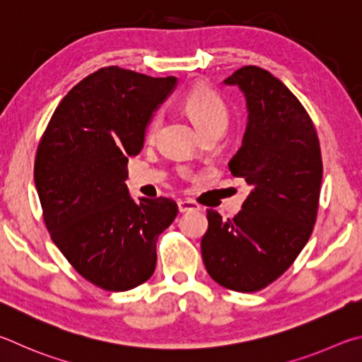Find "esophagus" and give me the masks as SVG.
<instances>
[{
	"label": "esophagus",
	"instance_id": "1",
	"mask_svg": "<svg viewBox=\"0 0 362 362\" xmlns=\"http://www.w3.org/2000/svg\"><path fill=\"white\" fill-rule=\"evenodd\" d=\"M177 208H180V213H191L200 210V206L192 200H180L177 202Z\"/></svg>",
	"mask_w": 362,
	"mask_h": 362
}]
</instances>
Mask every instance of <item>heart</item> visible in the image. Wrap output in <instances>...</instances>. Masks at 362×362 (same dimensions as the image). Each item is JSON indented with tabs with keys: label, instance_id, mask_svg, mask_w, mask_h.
<instances>
[{
	"label": "heart",
	"instance_id": "1",
	"mask_svg": "<svg viewBox=\"0 0 362 362\" xmlns=\"http://www.w3.org/2000/svg\"><path fill=\"white\" fill-rule=\"evenodd\" d=\"M182 107L194 125L197 127L202 135L210 132H224L229 112L224 100L211 88L197 86L191 88L182 100ZM162 112L157 111L151 116L148 127H146V136L154 138L162 125Z\"/></svg>",
	"mask_w": 362,
	"mask_h": 362
}]
</instances>
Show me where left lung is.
<instances>
[{
    "label": "left lung",
    "instance_id": "left-lung-1",
    "mask_svg": "<svg viewBox=\"0 0 362 362\" xmlns=\"http://www.w3.org/2000/svg\"><path fill=\"white\" fill-rule=\"evenodd\" d=\"M224 82L242 88L248 105V127L229 170L251 192L232 219L208 210L202 257L221 286L256 293L293 265L312 235L322 180L320 139L305 107L274 74L250 65Z\"/></svg>",
    "mask_w": 362,
    "mask_h": 362
}]
</instances>
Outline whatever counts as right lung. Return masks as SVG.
<instances>
[{
	"label": "right lung",
	"mask_w": 362,
	"mask_h": 362,
	"mask_svg": "<svg viewBox=\"0 0 362 362\" xmlns=\"http://www.w3.org/2000/svg\"><path fill=\"white\" fill-rule=\"evenodd\" d=\"M175 84V76L100 68L65 95L37 144L35 185L50 238L105 291L149 280L157 238L177 214L167 197L136 204L124 182L129 157L141 151L146 125Z\"/></svg>",
	"instance_id": "1"
}]
</instances>
